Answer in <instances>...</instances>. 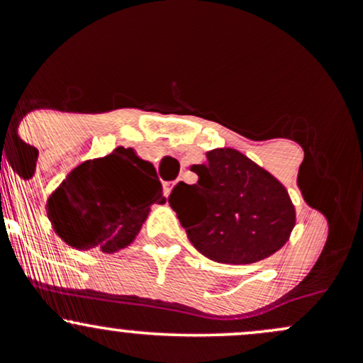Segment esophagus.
<instances>
[{"label": "esophagus", "instance_id": "34e87169", "mask_svg": "<svg viewBox=\"0 0 363 363\" xmlns=\"http://www.w3.org/2000/svg\"><path fill=\"white\" fill-rule=\"evenodd\" d=\"M174 184H176V182H164V191H165V194H170V191H172Z\"/></svg>", "mask_w": 363, "mask_h": 363}]
</instances>
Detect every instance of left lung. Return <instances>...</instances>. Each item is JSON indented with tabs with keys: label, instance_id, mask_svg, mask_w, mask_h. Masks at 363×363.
<instances>
[{
	"label": "left lung",
	"instance_id": "1",
	"mask_svg": "<svg viewBox=\"0 0 363 363\" xmlns=\"http://www.w3.org/2000/svg\"><path fill=\"white\" fill-rule=\"evenodd\" d=\"M191 170L198 182H177L169 203L203 256L251 264L285 245L295 227V208L268 170L232 148L211 150Z\"/></svg>",
	"mask_w": 363,
	"mask_h": 363
}]
</instances>
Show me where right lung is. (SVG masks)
Wrapping results in <instances>:
<instances>
[{
  "label": "right lung",
  "instance_id": "1",
  "mask_svg": "<svg viewBox=\"0 0 363 363\" xmlns=\"http://www.w3.org/2000/svg\"><path fill=\"white\" fill-rule=\"evenodd\" d=\"M152 203H165L155 167L119 147L74 167L49 198L48 216L72 247L116 252L138 235Z\"/></svg>",
  "mask_w": 363,
  "mask_h": 363
}]
</instances>
